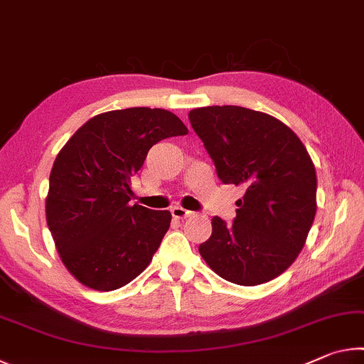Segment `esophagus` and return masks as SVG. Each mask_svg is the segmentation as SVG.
<instances>
[{"mask_svg": "<svg viewBox=\"0 0 364 364\" xmlns=\"http://www.w3.org/2000/svg\"><path fill=\"white\" fill-rule=\"evenodd\" d=\"M171 215H173V218H178V220H183V218H188L193 215V212L186 210V208L183 207H173L171 208Z\"/></svg>", "mask_w": 364, "mask_h": 364, "instance_id": "1", "label": "esophagus"}]
</instances>
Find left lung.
<instances>
[{"mask_svg": "<svg viewBox=\"0 0 364 364\" xmlns=\"http://www.w3.org/2000/svg\"><path fill=\"white\" fill-rule=\"evenodd\" d=\"M189 120L225 184L245 189L232 225L212 218L199 252L239 286L274 279L304 249L316 213V171L306 147L281 120L239 106L199 107Z\"/></svg>", "mask_w": 364, "mask_h": 364, "instance_id": "obj_1", "label": "left lung"}]
</instances>
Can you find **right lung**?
<instances>
[{
  "instance_id": "add662e5",
  "label": "right lung",
  "mask_w": 364,
  "mask_h": 364,
  "mask_svg": "<svg viewBox=\"0 0 364 364\" xmlns=\"http://www.w3.org/2000/svg\"><path fill=\"white\" fill-rule=\"evenodd\" d=\"M188 128L165 109L130 107L93 117L54 160L46 221L72 276L95 291H115L151 263L171 213L130 205V180L151 147Z\"/></svg>"
}]
</instances>
